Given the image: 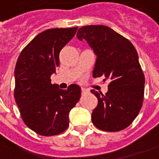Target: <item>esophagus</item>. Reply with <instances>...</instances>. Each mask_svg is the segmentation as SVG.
<instances>
[{
    "label": "esophagus",
    "mask_w": 159,
    "mask_h": 159,
    "mask_svg": "<svg viewBox=\"0 0 159 159\" xmlns=\"http://www.w3.org/2000/svg\"><path fill=\"white\" fill-rule=\"evenodd\" d=\"M81 91H82V93H83V94L88 93V92H89V90L85 89V88H81Z\"/></svg>",
    "instance_id": "obj_1"
}]
</instances>
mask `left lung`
Wrapping results in <instances>:
<instances>
[{
    "mask_svg": "<svg viewBox=\"0 0 159 159\" xmlns=\"http://www.w3.org/2000/svg\"><path fill=\"white\" fill-rule=\"evenodd\" d=\"M77 38L86 40L97 56L92 76L109 80L105 95L91 90L98 99L91 120L104 131H119L138 115L144 97L145 77L132 43L111 28L87 25L80 28Z\"/></svg>",
    "mask_w": 159,
    "mask_h": 159,
    "instance_id": "left-lung-1",
    "label": "left lung"
}]
</instances>
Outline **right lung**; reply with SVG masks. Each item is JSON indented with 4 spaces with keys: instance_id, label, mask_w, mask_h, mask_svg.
Here are the masks:
<instances>
[{
    "instance_id": "add662e5",
    "label": "right lung",
    "mask_w": 159,
    "mask_h": 159,
    "mask_svg": "<svg viewBox=\"0 0 159 159\" xmlns=\"http://www.w3.org/2000/svg\"><path fill=\"white\" fill-rule=\"evenodd\" d=\"M78 27L50 29L40 33L21 52L14 71L16 103L25 125L45 136L68 128L69 112L81 96L78 84L62 90L51 83L59 66V52Z\"/></svg>"
}]
</instances>
